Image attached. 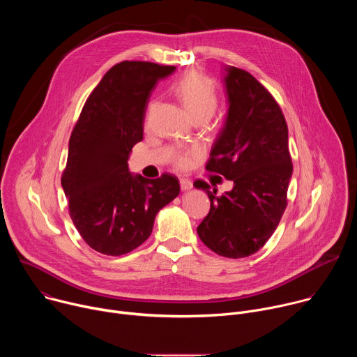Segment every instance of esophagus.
<instances>
[{
	"mask_svg": "<svg viewBox=\"0 0 357 357\" xmlns=\"http://www.w3.org/2000/svg\"><path fill=\"white\" fill-rule=\"evenodd\" d=\"M179 182H181L182 190H189V189H192V186H193V182H192L189 178H181Z\"/></svg>",
	"mask_w": 357,
	"mask_h": 357,
	"instance_id": "obj_1",
	"label": "esophagus"
}]
</instances>
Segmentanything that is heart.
I'll return each instance as SVG.
<instances>
[{
  "instance_id": "b5f03b06",
  "label": "heart",
  "mask_w": 357,
  "mask_h": 357,
  "mask_svg": "<svg viewBox=\"0 0 357 357\" xmlns=\"http://www.w3.org/2000/svg\"><path fill=\"white\" fill-rule=\"evenodd\" d=\"M172 91L181 100V103L189 112L192 117L197 116H212L218 107L219 97L213 83L199 72H189L179 77L172 84ZM154 109V101H151L148 113ZM200 149L190 146L179 151L175 155V165L181 169L190 167L193 160L199 155Z\"/></svg>"
}]
</instances>
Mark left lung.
Instances as JSON below:
<instances>
[{
	"label": "left lung",
	"mask_w": 357,
	"mask_h": 357,
	"mask_svg": "<svg viewBox=\"0 0 357 357\" xmlns=\"http://www.w3.org/2000/svg\"><path fill=\"white\" fill-rule=\"evenodd\" d=\"M229 113L206 164L209 172L233 181L230 192L206 190L211 211L197 226L203 244L222 257L257 252L275 231L288 205L292 174L288 127L273 94L247 70L229 68L225 79Z\"/></svg>",
	"instance_id": "1"
}]
</instances>
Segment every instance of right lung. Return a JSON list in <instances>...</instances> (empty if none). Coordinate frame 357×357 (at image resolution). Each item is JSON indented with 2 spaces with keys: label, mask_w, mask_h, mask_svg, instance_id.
Here are the masks:
<instances>
[{
  "label": "right lung",
  "mask_w": 357,
  "mask_h": 357,
  "mask_svg": "<svg viewBox=\"0 0 357 357\" xmlns=\"http://www.w3.org/2000/svg\"><path fill=\"white\" fill-rule=\"evenodd\" d=\"M175 66L124 61L87 97L69 139L62 188L82 238L106 256H123L152 233L157 213L179 195L172 174L146 179L128 172V155L142 139L152 89Z\"/></svg>",
  "instance_id": "obj_1"
}]
</instances>
